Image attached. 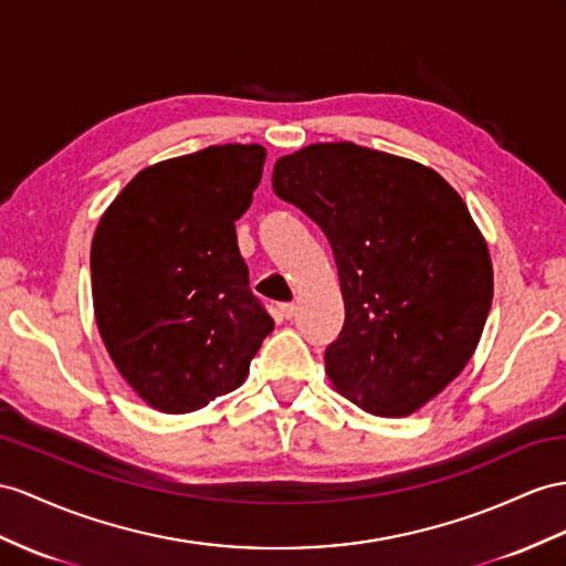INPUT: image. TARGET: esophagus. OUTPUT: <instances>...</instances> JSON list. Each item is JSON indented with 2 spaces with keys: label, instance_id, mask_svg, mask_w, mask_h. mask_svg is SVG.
Listing matches in <instances>:
<instances>
[{
  "label": "esophagus",
  "instance_id": "34e87169",
  "mask_svg": "<svg viewBox=\"0 0 566 566\" xmlns=\"http://www.w3.org/2000/svg\"><path fill=\"white\" fill-rule=\"evenodd\" d=\"M280 313H282L284 321H292V317L296 315V306H294V303H284V306H280Z\"/></svg>",
  "mask_w": 566,
  "mask_h": 566
}]
</instances>
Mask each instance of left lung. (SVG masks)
<instances>
[{"mask_svg": "<svg viewBox=\"0 0 566 566\" xmlns=\"http://www.w3.org/2000/svg\"><path fill=\"white\" fill-rule=\"evenodd\" d=\"M272 188L325 231L344 327L325 373L373 416L403 418L467 368L492 303V260L467 202L438 171L356 143L280 157Z\"/></svg>", "mask_w": 566, "mask_h": 566, "instance_id": "1", "label": "left lung"}]
</instances>
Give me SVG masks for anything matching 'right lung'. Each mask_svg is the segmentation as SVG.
<instances>
[{
  "instance_id": "obj_1",
  "label": "right lung",
  "mask_w": 566,
  "mask_h": 566,
  "mask_svg": "<svg viewBox=\"0 0 566 566\" xmlns=\"http://www.w3.org/2000/svg\"><path fill=\"white\" fill-rule=\"evenodd\" d=\"M263 145H210L140 169L91 245L99 337L148 407L191 413L249 375L274 321L249 289L234 222L263 177Z\"/></svg>"
}]
</instances>
